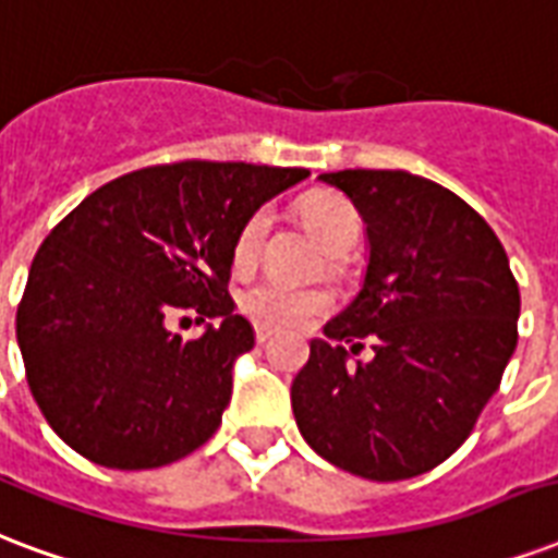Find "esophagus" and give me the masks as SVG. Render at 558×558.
I'll return each instance as SVG.
<instances>
[{"mask_svg": "<svg viewBox=\"0 0 558 558\" xmlns=\"http://www.w3.org/2000/svg\"><path fill=\"white\" fill-rule=\"evenodd\" d=\"M255 341L258 343L270 341V329H262V326H258V329H255Z\"/></svg>", "mask_w": 558, "mask_h": 558, "instance_id": "esophagus-1", "label": "esophagus"}]
</instances>
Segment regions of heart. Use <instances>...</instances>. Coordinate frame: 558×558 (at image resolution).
Wrapping results in <instances>:
<instances>
[{"label": "heart", "mask_w": 558, "mask_h": 558, "mask_svg": "<svg viewBox=\"0 0 558 558\" xmlns=\"http://www.w3.org/2000/svg\"><path fill=\"white\" fill-rule=\"evenodd\" d=\"M303 220L308 232L329 250V253H347L359 238V215L338 194H314L303 203ZM270 229L267 208H255L246 217L244 226L238 229L232 246L234 270L253 267L264 246V234ZM238 308L253 320V324L274 329V332H294L312 326L317 317H324L332 308V294L314 284H291L282 279H262L250 284L238 296Z\"/></svg>", "instance_id": "heart-1"}]
</instances>
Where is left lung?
I'll use <instances>...</instances> for the list:
<instances>
[{"instance_id":"8db88e82","label":"left lung","mask_w":558,"mask_h":558,"mask_svg":"<svg viewBox=\"0 0 558 558\" xmlns=\"http://www.w3.org/2000/svg\"><path fill=\"white\" fill-rule=\"evenodd\" d=\"M367 223V274L291 385L300 433L347 473L397 483L459 450L518 347L506 250L462 196L405 170L324 173ZM375 341L345 364L335 340ZM361 344H354L353 350Z\"/></svg>"}]
</instances>
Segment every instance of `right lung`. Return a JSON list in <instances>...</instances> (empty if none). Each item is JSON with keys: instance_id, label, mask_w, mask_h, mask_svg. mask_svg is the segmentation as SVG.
Here are the masks:
<instances>
[{"instance_id": "obj_1", "label": "right lung", "mask_w": 558, "mask_h": 558, "mask_svg": "<svg viewBox=\"0 0 558 558\" xmlns=\"http://www.w3.org/2000/svg\"><path fill=\"white\" fill-rule=\"evenodd\" d=\"M305 175L244 161L144 167L96 187L46 234L16 341L61 441L102 468L146 471L217 433L234 359L255 343L229 296L234 238ZM187 311L221 324L182 342L166 324Z\"/></svg>"}]
</instances>
